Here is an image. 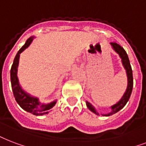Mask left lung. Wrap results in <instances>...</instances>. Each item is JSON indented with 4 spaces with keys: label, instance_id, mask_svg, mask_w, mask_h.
<instances>
[{
    "label": "left lung",
    "instance_id": "obj_1",
    "mask_svg": "<svg viewBox=\"0 0 146 146\" xmlns=\"http://www.w3.org/2000/svg\"><path fill=\"white\" fill-rule=\"evenodd\" d=\"M111 45L113 46V50L116 52V53L119 55L120 58L122 60V65L124 66L125 71H126V75H127V79H128V85L127 88H126V90H125L124 95L121 98V100L118 102L116 104L113 105L111 106V112L107 114H102L103 115H105V116H110L111 115H113L115 114L117 112H119L120 110H122V108L124 107L125 106V104L127 103V102L129 101L130 98V96H131V93H132V87H133V77H132V67H131V65H130L129 60V57H128V55L125 50L124 49L122 48V46H120L119 44H118L116 43H111ZM86 106L89 110L92 111L93 113H94L96 115H100V113H98L96 110L95 108L93 107V106L91 105L90 103L89 102H86Z\"/></svg>",
    "mask_w": 146,
    "mask_h": 146
}]
</instances>
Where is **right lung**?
I'll use <instances>...</instances> for the list:
<instances>
[{
    "label": "right lung",
    "instance_id": "1",
    "mask_svg": "<svg viewBox=\"0 0 146 146\" xmlns=\"http://www.w3.org/2000/svg\"><path fill=\"white\" fill-rule=\"evenodd\" d=\"M33 40V36H31L27 39L25 44L19 50L15 58H14V63H13V65L11 69V87H12V90H13V93H14V98L16 100L17 103H18L19 106L23 110L35 115H42L44 114H47L49 113V110L55 106L56 100L50 103H48V104H41L39 102L38 98L31 96L30 94L27 93L25 91L22 90V88L19 84L18 78L17 76L20 54L31 45Z\"/></svg>",
    "mask_w": 146,
    "mask_h": 146
}]
</instances>
